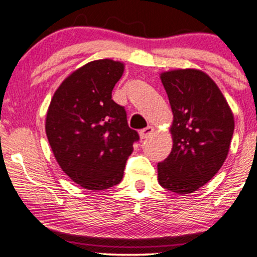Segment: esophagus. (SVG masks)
Returning a JSON list of instances; mask_svg holds the SVG:
<instances>
[{
  "label": "esophagus",
  "mask_w": 257,
  "mask_h": 257,
  "mask_svg": "<svg viewBox=\"0 0 257 257\" xmlns=\"http://www.w3.org/2000/svg\"><path fill=\"white\" fill-rule=\"evenodd\" d=\"M152 133H153V128H152V126H146V128L141 129V131H140V138H141V139L149 138L150 135L152 134Z\"/></svg>",
  "instance_id": "34e87169"
}]
</instances>
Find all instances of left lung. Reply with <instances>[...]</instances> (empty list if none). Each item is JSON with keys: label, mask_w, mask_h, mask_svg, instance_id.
I'll list each match as a JSON object with an SVG mask.
<instances>
[{"label": "left lung", "mask_w": 257, "mask_h": 257, "mask_svg": "<svg viewBox=\"0 0 257 257\" xmlns=\"http://www.w3.org/2000/svg\"><path fill=\"white\" fill-rule=\"evenodd\" d=\"M174 122L173 149L158 163V182L178 194L192 193L220 170L229 150L234 119L216 83L199 70L162 73Z\"/></svg>", "instance_id": "left-lung-1"}]
</instances>
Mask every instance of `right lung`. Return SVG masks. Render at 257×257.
I'll use <instances>...</instances> for the list:
<instances>
[{
  "label": "right lung",
  "instance_id": "right-lung-1",
  "mask_svg": "<svg viewBox=\"0 0 257 257\" xmlns=\"http://www.w3.org/2000/svg\"><path fill=\"white\" fill-rule=\"evenodd\" d=\"M123 70L124 65L110 59L85 64L60 84L47 112L46 133L55 159L87 190L119 184L140 139L129 128L124 106L112 100Z\"/></svg>",
  "mask_w": 257,
  "mask_h": 257
}]
</instances>
